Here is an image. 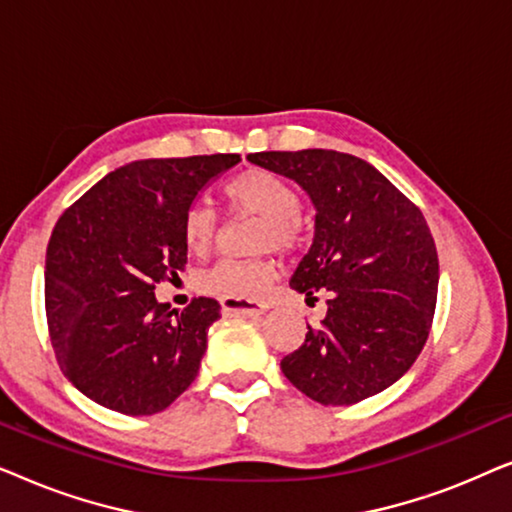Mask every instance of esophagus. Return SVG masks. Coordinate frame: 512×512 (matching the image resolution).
<instances>
[{
	"label": "esophagus",
	"instance_id": "34e87169",
	"mask_svg": "<svg viewBox=\"0 0 512 512\" xmlns=\"http://www.w3.org/2000/svg\"><path fill=\"white\" fill-rule=\"evenodd\" d=\"M221 307L226 314H235V317H261V314L268 310V303H261V300H230L223 298Z\"/></svg>",
	"mask_w": 512,
	"mask_h": 512
}]
</instances>
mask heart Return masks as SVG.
I'll list each match as a JSON object with an SVG mask.
<instances>
[{"label": "heart", "instance_id": "1", "mask_svg": "<svg viewBox=\"0 0 512 512\" xmlns=\"http://www.w3.org/2000/svg\"><path fill=\"white\" fill-rule=\"evenodd\" d=\"M233 214L261 216L256 226L254 247L293 251L303 242V223L298 219L300 195L289 181L263 167H247L235 174L223 188ZM181 235L188 254L207 256L219 235V216L205 202H193L186 209ZM275 277V263L270 258L254 261H221L198 275V289L216 298L249 300L256 298Z\"/></svg>", "mask_w": 512, "mask_h": 512}]
</instances>
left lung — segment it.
I'll list each match as a JSON object with an SVG mask.
<instances>
[{
  "label": "left lung",
  "mask_w": 512,
  "mask_h": 512,
  "mask_svg": "<svg viewBox=\"0 0 512 512\" xmlns=\"http://www.w3.org/2000/svg\"><path fill=\"white\" fill-rule=\"evenodd\" d=\"M305 188L314 242L291 289L326 317L282 359L293 387L321 405H352L408 373L429 338L438 254L424 214L366 160L328 149L249 153Z\"/></svg>",
  "instance_id": "obj_1"
}]
</instances>
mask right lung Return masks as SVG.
I'll return each instance as SVG.
<instances>
[{"label":"right lung","mask_w":512,"mask_h":512,"mask_svg":"<svg viewBox=\"0 0 512 512\" xmlns=\"http://www.w3.org/2000/svg\"><path fill=\"white\" fill-rule=\"evenodd\" d=\"M237 153L135 160L67 207L46 249V319L58 366L81 394L123 415H153L198 377L214 298L184 310L156 286L186 265V209Z\"/></svg>","instance_id":"1"}]
</instances>
